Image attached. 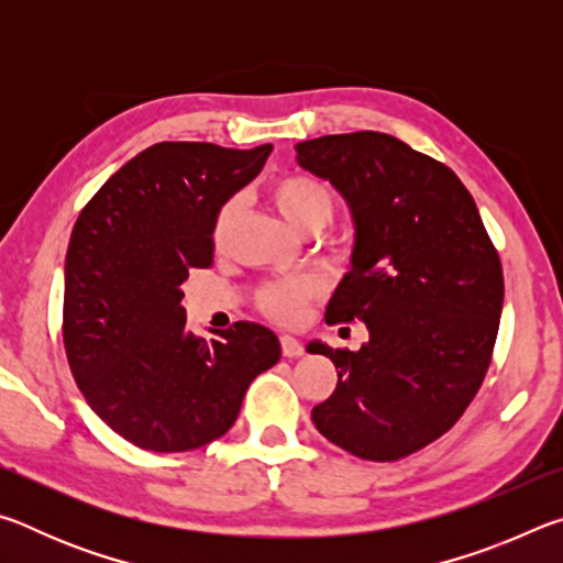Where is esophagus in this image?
Here are the masks:
<instances>
[{"label": "esophagus", "mask_w": 563, "mask_h": 563, "mask_svg": "<svg viewBox=\"0 0 563 563\" xmlns=\"http://www.w3.org/2000/svg\"><path fill=\"white\" fill-rule=\"evenodd\" d=\"M280 347H283V355L285 357H300L305 347L300 340H295L292 335H280Z\"/></svg>", "instance_id": "1"}]
</instances>
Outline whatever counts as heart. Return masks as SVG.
Returning <instances> with one entry per match:
<instances>
[{
    "mask_svg": "<svg viewBox=\"0 0 563 563\" xmlns=\"http://www.w3.org/2000/svg\"><path fill=\"white\" fill-rule=\"evenodd\" d=\"M271 201L275 206V211L280 213L283 221L288 223V228H292L295 233L308 231V228H318V231H322V228L330 223L332 213H335V198H332L330 188L325 184H320L318 178L302 174H290L275 180L271 186ZM233 203L221 208L213 231L216 243L225 241V235L233 225ZM312 288H316V285L310 280H283L265 285L258 298L261 308L278 320H295L300 318Z\"/></svg>",
    "mask_w": 563,
    "mask_h": 563,
    "instance_id": "1",
    "label": "heart"
}]
</instances>
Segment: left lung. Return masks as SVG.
Returning <instances> with one entry per match:
<instances>
[{"label":"left lung","instance_id":"left-lung-1","mask_svg":"<svg viewBox=\"0 0 563 563\" xmlns=\"http://www.w3.org/2000/svg\"><path fill=\"white\" fill-rule=\"evenodd\" d=\"M295 161L330 180L355 231L325 320H362L369 332L355 352L308 345L338 367L312 422L360 460H399L450 430L487 375L504 302L499 255L454 170L389 133L300 141Z\"/></svg>","mask_w":563,"mask_h":563}]
</instances>
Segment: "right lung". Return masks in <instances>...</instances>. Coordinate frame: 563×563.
<instances>
[{"label": "right lung", "mask_w": 563, "mask_h": 563, "mask_svg": "<svg viewBox=\"0 0 563 563\" xmlns=\"http://www.w3.org/2000/svg\"><path fill=\"white\" fill-rule=\"evenodd\" d=\"M273 146L154 144L121 166L76 218L64 263V347L93 412L148 452H188L231 430L247 385L280 360L258 322L196 338L188 271L213 263L221 208Z\"/></svg>", "instance_id": "add662e5"}]
</instances>
